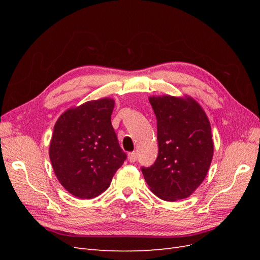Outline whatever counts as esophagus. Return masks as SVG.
Segmentation results:
<instances>
[{
    "label": "esophagus",
    "mask_w": 260,
    "mask_h": 260,
    "mask_svg": "<svg viewBox=\"0 0 260 260\" xmlns=\"http://www.w3.org/2000/svg\"><path fill=\"white\" fill-rule=\"evenodd\" d=\"M128 160L130 162H135L137 160V153L136 152H131L128 154Z\"/></svg>",
    "instance_id": "esophagus-1"
}]
</instances>
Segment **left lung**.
<instances>
[{"mask_svg":"<svg viewBox=\"0 0 260 260\" xmlns=\"http://www.w3.org/2000/svg\"><path fill=\"white\" fill-rule=\"evenodd\" d=\"M157 119L158 156L142 167L146 183L159 199L174 202L190 196L205 179L214 155L208 118L190 96L148 99Z\"/></svg>","mask_w":260,"mask_h":260,"instance_id":"left-lung-1","label":"left lung"}]
</instances>
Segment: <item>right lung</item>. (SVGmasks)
<instances>
[{
  "label": "right lung",
  "mask_w": 260,
  "mask_h": 260,
  "mask_svg": "<svg viewBox=\"0 0 260 260\" xmlns=\"http://www.w3.org/2000/svg\"><path fill=\"white\" fill-rule=\"evenodd\" d=\"M115 102H85L62 113L54 125L50 159L55 176L78 199L96 198L127 158L111 122Z\"/></svg>",
  "instance_id": "right-lung-1"
}]
</instances>
